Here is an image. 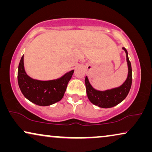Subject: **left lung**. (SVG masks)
<instances>
[{
  "label": "left lung",
  "mask_w": 152,
  "mask_h": 152,
  "mask_svg": "<svg viewBox=\"0 0 152 152\" xmlns=\"http://www.w3.org/2000/svg\"><path fill=\"white\" fill-rule=\"evenodd\" d=\"M126 53L128 66V75L125 82L121 86L105 91H99L93 88L89 82L88 77H85L87 97L93 104L100 108H111L118 105L124 100L129 92L132 83V70L129 59L128 53L125 48H122Z\"/></svg>",
  "instance_id": "obj_1"
}]
</instances>
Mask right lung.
<instances>
[{"mask_svg":"<svg viewBox=\"0 0 152 152\" xmlns=\"http://www.w3.org/2000/svg\"><path fill=\"white\" fill-rule=\"evenodd\" d=\"M23 55L18 68V84L26 99L39 106L46 107L59 102L63 98L68 83L74 70L66 72L59 78L51 80H38L30 77L24 68Z\"/></svg>","mask_w":152,"mask_h":152,"instance_id":"1","label":"right lung"}]
</instances>
